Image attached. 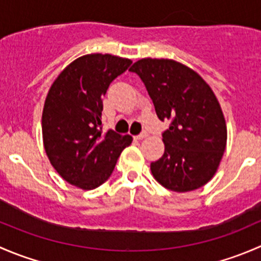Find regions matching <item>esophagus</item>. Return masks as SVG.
<instances>
[{"instance_id":"1","label":"esophagus","mask_w":261,"mask_h":261,"mask_svg":"<svg viewBox=\"0 0 261 261\" xmlns=\"http://www.w3.org/2000/svg\"><path fill=\"white\" fill-rule=\"evenodd\" d=\"M145 138H147V133H146V131H143V133H141L140 135L136 136V139H139V140H143V139H145Z\"/></svg>"}]
</instances>
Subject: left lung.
<instances>
[{"instance_id": "1", "label": "left lung", "mask_w": 261, "mask_h": 261, "mask_svg": "<svg viewBox=\"0 0 261 261\" xmlns=\"http://www.w3.org/2000/svg\"><path fill=\"white\" fill-rule=\"evenodd\" d=\"M145 84L159 120H170L163 134V156L150 164L152 177L178 193L201 188L220 167L227 126L215 92L196 70L164 58L133 64Z\"/></svg>"}]
</instances>
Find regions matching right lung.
<instances>
[{"instance_id": "add662e5", "label": "right lung", "mask_w": 261, "mask_h": 261, "mask_svg": "<svg viewBox=\"0 0 261 261\" xmlns=\"http://www.w3.org/2000/svg\"><path fill=\"white\" fill-rule=\"evenodd\" d=\"M111 54L82 55L53 82L41 117L43 143L50 164L72 186L91 191L105 183L130 135L102 133V97L131 64Z\"/></svg>"}]
</instances>
